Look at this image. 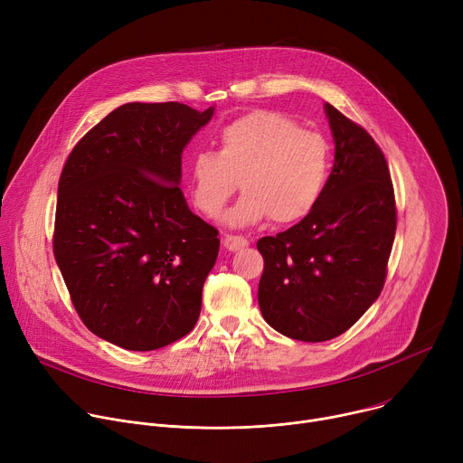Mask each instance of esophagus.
<instances>
[{
    "label": "esophagus",
    "instance_id": "obj_1",
    "mask_svg": "<svg viewBox=\"0 0 463 463\" xmlns=\"http://www.w3.org/2000/svg\"><path fill=\"white\" fill-rule=\"evenodd\" d=\"M249 245V241L245 240V238H241V236H225L223 238V247L227 249V250H240V249H243V247H247Z\"/></svg>",
    "mask_w": 463,
    "mask_h": 463
}]
</instances>
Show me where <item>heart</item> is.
Instances as JSON below:
<instances>
[{"instance_id":"heart-1","label":"heart","mask_w":463,"mask_h":463,"mask_svg":"<svg viewBox=\"0 0 463 463\" xmlns=\"http://www.w3.org/2000/svg\"><path fill=\"white\" fill-rule=\"evenodd\" d=\"M330 174L328 146L273 110L249 112L220 131L218 151H201L190 164V192L201 214L216 218L236 192L243 195L225 214L229 227H253L273 218L289 225L317 206Z\"/></svg>"}]
</instances>
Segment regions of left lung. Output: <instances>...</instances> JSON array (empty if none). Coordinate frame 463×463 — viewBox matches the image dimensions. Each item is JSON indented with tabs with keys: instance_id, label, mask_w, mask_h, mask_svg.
I'll use <instances>...</instances> for the list:
<instances>
[{
	"instance_id": "1",
	"label": "left lung",
	"mask_w": 463,
	"mask_h": 463,
	"mask_svg": "<svg viewBox=\"0 0 463 463\" xmlns=\"http://www.w3.org/2000/svg\"><path fill=\"white\" fill-rule=\"evenodd\" d=\"M334 165L323 197L298 225L260 238L259 305L277 332L326 342L351 328L378 299L397 214L386 158L374 140L325 103Z\"/></svg>"
}]
</instances>
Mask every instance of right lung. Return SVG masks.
Listing matches in <instances>:
<instances>
[{
  "mask_svg": "<svg viewBox=\"0 0 463 463\" xmlns=\"http://www.w3.org/2000/svg\"><path fill=\"white\" fill-rule=\"evenodd\" d=\"M214 110L125 103L66 160L55 260L82 323L121 349L165 347L199 319L220 238L184 199L181 158Z\"/></svg>",
  "mask_w": 463,
  "mask_h": 463,
  "instance_id": "obj_1",
  "label": "right lung"
}]
</instances>
